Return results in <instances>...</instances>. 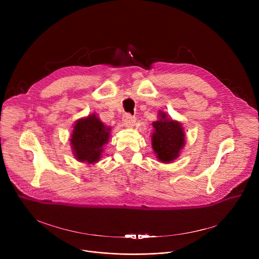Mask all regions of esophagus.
I'll return each mask as SVG.
<instances>
[{"mask_svg":"<svg viewBox=\"0 0 259 259\" xmlns=\"http://www.w3.org/2000/svg\"><path fill=\"white\" fill-rule=\"evenodd\" d=\"M122 122H124V125L131 127L134 125L135 117L132 116L130 113H125L124 115H122Z\"/></svg>","mask_w":259,"mask_h":259,"instance_id":"obj_1","label":"esophagus"}]
</instances>
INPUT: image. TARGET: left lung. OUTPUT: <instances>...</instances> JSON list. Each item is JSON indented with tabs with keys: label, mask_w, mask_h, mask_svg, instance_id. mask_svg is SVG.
<instances>
[{
	"label": "left lung",
	"mask_w": 259,
	"mask_h": 259,
	"mask_svg": "<svg viewBox=\"0 0 259 259\" xmlns=\"http://www.w3.org/2000/svg\"><path fill=\"white\" fill-rule=\"evenodd\" d=\"M159 119L153 122L152 148L161 162H171L180 155L185 145V133L182 124L168 118L165 112H159Z\"/></svg>",
	"instance_id": "left-lung-1"
}]
</instances>
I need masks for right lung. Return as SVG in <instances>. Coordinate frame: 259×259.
I'll return each mask as SVG.
<instances>
[{
  "mask_svg": "<svg viewBox=\"0 0 259 259\" xmlns=\"http://www.w3.org/2000/svg\"><path fill=\"white\" fill-rule=\"evenodd\" d=\"M109 135L110 128L106 127L94 113L76 120L70 139L75 158L88 165L98 162Z\"/></svg>",
  "mask_w": 259,
  "mask_h": 259,
  "instance_id": "obj_1",
  "label": "right lung"
}]
</instances>
